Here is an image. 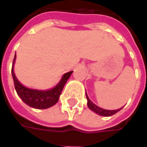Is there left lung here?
Here are the masks:
<instances>
[{
  "instance_id": "1",
  "label": "left lung",
  "mask_w": 147,
  "mask_h": 147,
  "mask_svg": "<svg viewBox=\"0 0 147 147\" xmlns=\"http://www.w3.org/2000/svg\"><path fill=\"white\" fill-rule=\"evenodd\" d=\"M86 98H87V105H88V107H89L91 111H93L94 112H95L96 114L99 115H102V116H111L112 115L117 113L118 111H119L123 107H121L120 109H117V110H105V109L101 108L98 107L97 105L90 101V99L89 98L88 95L86 94Z\"/></svg>"
}]
</instances>
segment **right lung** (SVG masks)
<instances>
[{
  "label": "right lung",
  "mask_w": 147,
  "mask_h": 147,
  "mask_svg": "<svg viewBox=\"0 0 147 147\" xmlns=\"http://www.w3.org/2000/svg\"><path fill=\"white\" fill-rule=\"evenodd\" d=\"M15 58H16V54L13 58L11 72H12L15 90L18 96L20 97V98L23 101V102H25L29 107L36 109L49 108L57 103L59 96L62 94L65 84L73 71H69L67 73L64 74L59 83L53 89L49 90L28 89L27 87L23 86L15 76V74L13 71V64H14Z\"/></svg>",
  "instance_id": "obj_1"
}]
</instances>
